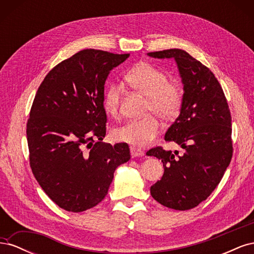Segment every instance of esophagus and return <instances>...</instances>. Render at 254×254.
<instances>
[{
    "mask_svg": "<svg viewBox=\"0 0 254 254\" xmlns=\"http://www.w3.org/2000/svg\"><path fill=\"white\" fill-rule=\"evenodd\" d=\"M130 153H131L132 158H136V157H142L144 155V151H142L141 149L136 148V147H130Z\"/></svg>",
    "mask_w": 254,
    "mask_h": 254,
    "instance_id": "1",
    "label": "esophagus"
}]
</instances>
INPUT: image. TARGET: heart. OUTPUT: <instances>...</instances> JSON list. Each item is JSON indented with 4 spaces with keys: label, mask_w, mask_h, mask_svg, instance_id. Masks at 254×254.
<instances>
[{
    "label": "heart",
    "mask_w": 254,
    "mask_h": 254,
    "mask_svg": "<svg viewBox=\"0 0 254 254\" xmlns=\"http://www.w3.org/2000/svg\"><path fill=\"white\" fill-rule=\"evenodd\" d=\"M125 79L133 90L147 96L145 113L148 114L114 128L111 135L117 142L144 147L155 140L159 133L160 123L157 115L164 122H173L179 117L183 105V92L178 84L168 82L164 72L149 64L135 65L125 75ZM120 98L119 86L109 84L103 98L104 111L109 117L115 118L118 115Z\"/></svg>",
    "instance_id": "1"
}]
</instances>
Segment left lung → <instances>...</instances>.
<instances>
[{
	"label": "left lung",
	"mask_w": 254,
	"mask_h": 254,
	"mask_svg": "<svg viewBox=\"0 0 254 254\" xmlns=\"http://www.w3.org/2000/svg\"><path fill=\"white\" fill-rule=\"evenodd\" d=\"M152 58H174L183 84L179 117L165 133V141L183 149H149L146 155L162 161L164 174L150 188L155 200L170 209H193L216 189L232 158L231 114L224 91L200 61L179 49L148 53Z\"/></svg>",
	"instance_id": "left-lung-1"
}]
</instances>
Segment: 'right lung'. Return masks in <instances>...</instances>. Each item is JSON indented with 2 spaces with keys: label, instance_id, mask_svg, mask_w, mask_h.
<instances>
[{
  "label": "right lung",
  "instance_id": "1",
  "mask_svg": "<svg viewBox=\"0 0 254 254\" xmlns=\"http://www.w3.org/2000/svg\"><path fill=\"white\" fill-rule=\"evenodd\" d=\"M128 57L80 51L52 68L37 91L26 128L30 167L45 194L65 211L97 205L115 170L130 159L126 143L102 142L105 82Z\"/></svg>",
  "mask_w": 254,
  "mask_h": 254
}]
</instances>
